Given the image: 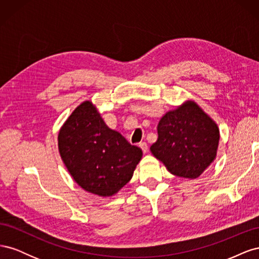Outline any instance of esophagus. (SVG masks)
I'll return each mask as SVG.
<instances>
[{"label": "esophagus", "instance_id": "1", "mask_svg": "<svg viewBox=\"0 0 259 259\" xmlns=\"http://www.w3.org/2000/svg\"><path fill=\"white\" fill-rule=\"evenodd\" d=\"M139 147L142 148V150L144 153H147L148 152V145L146 143H140L139 144Z\"/></svg>", "mask_w": 259, "mask_h": 259}]
</instances>
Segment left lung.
Returning a JSON list of instances; mask_svg holds the SVG:
<instances>
[{
	"label": "left lung",
	"mask_w": 259,
	"mask_h": 259,
	"mask_svg": "<svg viewBox=\"0 0 259 259\" xmlns=\"http://www.w3.org/2000/svg\"><path fill=\"white\" fill-rule=\"evenodd\" d=\"M218 143L215 121L197 103L187 100L161 117L150 151L170 174L194 179L215 160Z\"/></svg>",
	"instance_id": "obj_1"
}]
</instances>
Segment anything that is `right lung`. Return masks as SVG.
Listing matches in <instances>:
<instances>
[{
	"mask_svg": "<svg viewBox=\"0 0 259 259\" xmlns=\"http://www.w3.org/2000/svg\"><path fill=\"white\" fill-rule=\"evenodd\" d=\"M58 150L74 182L99 197H112L126 185L143 156L142 149L107 126L91 100L61 126Z\"/></svg>",
	"mask_w": 259,
	"mask_h": 259,
	"instance_id": "right-lung-1",
	"label": "right lung"
}]
</instances>
